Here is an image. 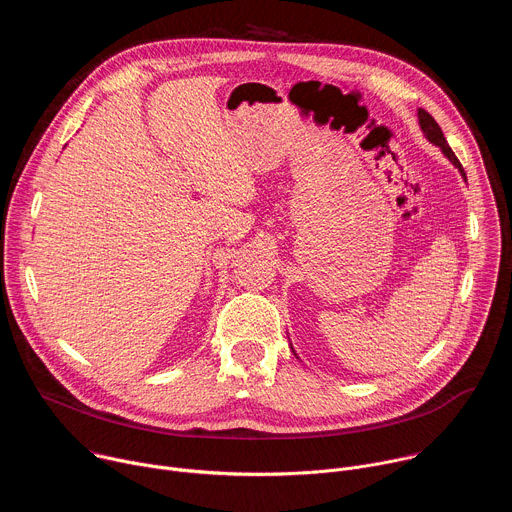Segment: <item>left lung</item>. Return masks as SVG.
I'll use <instances>...</instances> for the list:
<instances>
[{"label":"left lung","mask_w":512,"mask_h":512,"mask_svg":"<svg viewBox=\"0 0 512 512\" xmlns=\"http://www.w3.org/2000/svg\"><path fill=\"white\" fill-rule=\"evenodd\" d=\"M417 119H419V127H421V133L425 135V139L429 141V143H433V145H437V148L442 150V154L458 168V172L462 174V178H464V182H466V172H464V168H462V164L458 162V158H456V154L452 152V148L448 145V141H446V137H444V131H442V127L435 123V119L425 111V109H419L417 111Z\"/></svg>","instance_id":"obj_1"}]
</instances>
